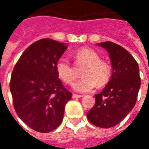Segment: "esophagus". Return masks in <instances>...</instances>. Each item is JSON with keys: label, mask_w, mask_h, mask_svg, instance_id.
Instances as JSON below:
<instances>
[{"label": "esophagus", "mask_w": 149, "mask_h": 149, "mask_svg": "<svg viewBox=\"0 0 149 149\" xmlns=\"http://www.w3.org/2000/svg\"><path fill=\"white\" fill-rule=\"evenodd\" d=\"M83 95H80V94H76V93H73L72 94V98H78V97H82Z\"/></svg>", "instance_id": "esophagus-1"}]
</instances>
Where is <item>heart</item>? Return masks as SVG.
Returning <instances> with one entry per match:
<instances>
[{
    "mask_svg": "<svg viewBox=\"0 0 149 149\" xmlns=\"http://www.w3.org/2000/svg\"><path fill=\"white\" fill-rule=\"evenodd\" d=\"M78 60L87 64L83 72L84 78L79 79L72 84L75 91L81 93L89 92L97 85L106 84L111 77V68L109 65L102 61L98 54L90 48H82L77 52ZM56 70L59 77L67 84H70L74 80L73 68L68 58H59L56 64Z\"/></svg>",
    "mask_w": 149,
    "mask_h": 149,
    "instance_id": "1",
    "label": "heart"
}]
</instances>
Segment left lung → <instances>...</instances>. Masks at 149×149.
<instances>
[{
  "instance_id": "8db88e82",
  "label": "left lung",
  "mask_w": 149,
  "mask_h": 149,
  "mask_svg": "<svg viewBox=\"0 0 149 149\" xmlns=\"http://www.w3.org/2000/svg\"><path fill=\"white\" fill-rule=\"evenodd\" d=\"M110 55L112 75L102 92L95 94V105L87 113L93 125L109 128L126 118L135 107L140 87L136 60L121 46L112 42L97 43Z\"/></svg>"
}]
</instances>
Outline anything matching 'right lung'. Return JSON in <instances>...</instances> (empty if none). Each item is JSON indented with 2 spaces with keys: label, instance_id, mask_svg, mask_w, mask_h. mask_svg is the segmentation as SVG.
<instances>
[{
  "label": "right lung",
  "instance_id": "right-lung-1",
  "mask_svg": "<svg viewBox=\"0 0 149 149\" xmlns=\"http://www.w3.org/2000/svg\"><path fill=\"white\" fill-rule=\"evenodd\" d=\"M68 48L66 43L42 38L22 53L11 75L9 88L17 114L36 132H50L64 118L72 97L58 78L56 64Z\"/></svg>",
  "mask_w": 149,
  "mask_h": 149
}]
</instances>
